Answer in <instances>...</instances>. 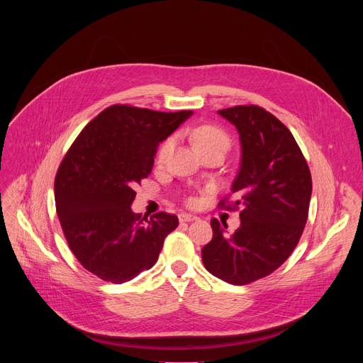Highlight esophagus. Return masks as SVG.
Segmentation results:
<instances>
[{"instance_id": "esophagus-1", "label": "esophagus", "mask_w": 363, "mask_h": 363, "mask_svg": "<svg viewBox=\"0 0 363 363\" xmlns=\"http://www.w3.org/2000/svg\"><path fill=\"white\" fill-rule=\"evenodd\" d=\"M178 218H179L181 223H191V221H196V220H198V217H195V216H192V214H186V213L179 214Z\"/></svg>"}]
</instances>
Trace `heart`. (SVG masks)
Here are the masks:
<instances>
[{
  "mask_svg": "<svg viewBox=\"0 0 363 363\" xmlns=\"http://www.w3.org/2000/svg\"><path fill=\"white\" fill-rule=\"evenodd\" d=\"M185 133L189 136L195 149L201 155H203L206 152H214V150L225 153L231 143L230 135L223 128L213 125V123H203V125H199L195 128H188L185 130ZM174 146H175V136L167 138L160 145V147L157 150V164L158 165H162L167 162L171 152L174 150Z\"/></svg>",
  "mask_w": 363,
  "mask_h": 363,
  "instance_id": "1",
  "label": "heart"
}]
</instances>
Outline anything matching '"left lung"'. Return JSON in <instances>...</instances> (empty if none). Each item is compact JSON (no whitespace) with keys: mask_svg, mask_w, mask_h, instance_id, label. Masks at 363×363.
<instances>
[{"mask_svg":"<svg viewBox=\"0 0 363 363\" xmlns=\"http://www.w3.org/2000/svg\"><path fill=\"white\" fill-rule=\"evenodd\" d=\"M218 113L240 133L241 167L218 208L240 210L241 225L225 234L211 220L214 237L202 252L205 269L235 286L250 284L277 270L303 234L312 196V175L286 125L257 105H240Z\"/></svg>","mask_w":363,"mask_h":363,"instance_id":"8db88e82","label":"left lung"}]
</instances>
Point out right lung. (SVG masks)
Segmentation results:
<instances>
[{
	"mask_svg": "<svg viewBox=\"0 0 363 363\" xmlns=\"http://www.w3.org/2000/svg\"><path fill=\"white\" fill-rule=\"evenodd\" d=\"M191 115L112 105L83 128L65 155L55 179L56 211L72 252L99 279L122 284L149 270L178 227L174 214L146 220L130 205L160 142Z\"/></svg>",
	"mask_w": 363,
	"mask_h": 363,
	"instance_id": "right-lung-1",
	"label": "right lung"
}]
</instances>
